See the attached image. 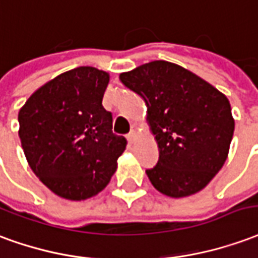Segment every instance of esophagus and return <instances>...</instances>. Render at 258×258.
<instances>
[{"label":"esophagus","mask_w":258,"mask_h":258,"mask_svg":"<svg viewBox=\"0 0 258 258\" xmlns=\"http://www.w3.org/2000/svg\"><path fill=\"white\" fill-rule=\"evenodd\" d=\"M126 139H127V143H129V144H133V143L136 142V132L132 131L131 133H129V135L126 136Z\"/></svg>","instance_id":"obj_1"}]
</instances>
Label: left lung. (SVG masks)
<instances>
[{
	"mask_svg": "<svg viewBox=\"0 0 258 258\" xmlns=\"http://www.w3.org/2000/svg\"><path fill=\"white\" fill-rule=\"evenodd\" d=\"M147 106L159 159L146 170L154 188L170 198L199 192L228 157L235 121L224 93L181 66L154 60L119 74Z\"/></svg>",
	"mask_w": 258,
	"mask_h": 258,
	"instance_id": "8db88e82",
	"label": "left lung"
}]
</instances>
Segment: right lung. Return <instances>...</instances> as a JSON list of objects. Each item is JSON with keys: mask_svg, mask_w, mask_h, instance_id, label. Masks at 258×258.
<instances>
[{"mask_svg": "<svg viewBox=\"0 0 258 258\" xmlns=\"http://www.w3.org/2000/svg\"><path fill=\"white\" fill-rule=\"evenodd\" d=\"M110 74L84 66L54 77L19 111V137L35 176L53 194L85 201L106 188L126 139L101 104Z\"/></svg>", "mask_w": 258, "mask_h": 258, "instance_id": "obj_1", "label": "right lung"}]
</instances>
